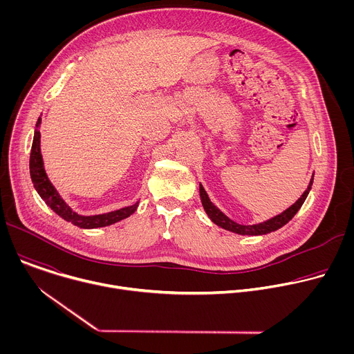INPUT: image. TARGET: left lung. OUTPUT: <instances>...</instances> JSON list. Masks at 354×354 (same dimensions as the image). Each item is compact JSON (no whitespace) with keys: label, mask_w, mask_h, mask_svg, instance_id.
<instances>
[{"label":"left lung","mask_w":354,"mask_h":354,"mask_svg":"<svg viewBox=\"0 0 354 354\" xmlns=\"http://www.w3.org/2000/svg\"><path fill=\"white\" fill-rule=\"evenodd\" d=\"M313 180H314V176L307 187V190L301 194V197L295 201V203L288 207L286 212H283L281 214L265 221V223H261V224H255V225H241L235 221H232L231 218H228L223 212H220L207 196L205 187L200 185V198H201V203H203V207L207 213V216L212 218V221L214 224H217L218 227L224 228V230H228V231H232V232H236V234H241V235H263V234H269L272 231H276L279 228H281L283 225H286L295 214L297 212L301 209L302 203H304L310 190H311V186H313Z\"/></svg>","instance_id":"obj_1"}]
</instances>
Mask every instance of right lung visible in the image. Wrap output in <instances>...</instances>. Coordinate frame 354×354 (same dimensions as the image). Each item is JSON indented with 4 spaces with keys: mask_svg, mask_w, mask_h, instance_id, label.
<instances>
[{
    "mask_svg": "<svg viewBox=\"0 0 354 354\" xmlns=\"http://www.w3.org/2000/svg\"><path fill=\"white\" fill-rule=\"evenodd\" d=\"M40 124V118L36 123V127ZM29 169H30V178L33 182L35 189L40 194V197L46 201V205L52 209L56 214H59L62 218L66 221L80 227V228H97V227H106L111 224H115L123 218H127L131 216L138 206V201L133 206L111 212L106 214H97V216H80L75 212H73L67 205L66 201L60 197L55 186L50 183L44 168H43V160L40 154V133L35 130V137H33V144L30 149V160H29Z\"/></svg>",
    "mask_w": 354,
    "mask_h": 354,
    "instance_id": "right-lung-1",
    "label": "right lung"
}]
</instances>
